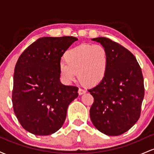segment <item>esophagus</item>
I'll use <instances>...</instances> for the list:
<instances>
[{
    "instance_id": "34e87169",
    "label": "esophagus",
    "mask_w": 154,
    "mask_h": 154,
    "mask_svg": "<svg viewBox=\"0 0 154 154\" xmlns=\"http://www.w3.org/2000/svg\"><path fill=\"white\" fill-rule=\"evenodd\" d=\"M85 93V91H84V90L81 89V88H79V90H78L79 95H82V94H84Z\"/></svg>"
}]
</instances>
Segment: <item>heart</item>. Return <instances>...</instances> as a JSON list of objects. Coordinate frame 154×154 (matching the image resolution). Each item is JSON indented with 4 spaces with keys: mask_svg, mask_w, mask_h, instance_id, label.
<instances>
[{
    "mask_svg": "<svg viewBox=\"0 0 154 154\" xmlns=\"http://www.w3.org/2000/svg\"><path fill=\"white\" fill-rule=\"evenodd\" d=\"M64 63L59 65L63 82L75 80L76 74L81 84L88 87L98 85L105 79L109 66V55L101 45L81 44L63 55Z\"/></svg>",
    "mask_w": 154,
    "mask_h": 154,
    "instance_id": "heart-1",
    "label": "heart"
}]
</instances>
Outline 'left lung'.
Wrapping results in <instances>:
<instances>
[{"label": "left lung", "mask_w": 154, "mask_h": 154, "mask_svg": "<svg viewBox=\"0 0 154 154\" xmlns=\"http://www.w3.org/2000/svg\"><path fill=\"white\" fill-rule=\"evenodd\" d=\"M109 55L107 75L98 85L88 90L94 98L90 109L93 125L107 135L125 133L139 119L144 98L141 68L135 56L120 44L97 38Z\"/></svg>", "instance_id": "8db88e82"}]
</instances>
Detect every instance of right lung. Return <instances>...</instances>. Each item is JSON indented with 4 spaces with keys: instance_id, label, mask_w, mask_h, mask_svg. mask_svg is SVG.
Returning a JSON list of instances; mask_svg holds the SVG:
<instances>
[{
    "instance_id": "obj_1",
    "label": "right lung",
    "mask_w": 154,
    "mask_h": 154,
    "mask_svg": "<svg viewBox=\"0 0 154 154\" xmlns=\"http://www.w3.org/2000/svg\"><path fill=\"white\" fill-rule=\"evenodd\" d=\"M75 37H44L19 56L14 74L12 103L22 128L37 135H49L62 127L67 108L78 96V88L60 82L61 56Z\"/></svg>"
}]
</instances>
